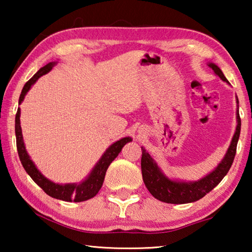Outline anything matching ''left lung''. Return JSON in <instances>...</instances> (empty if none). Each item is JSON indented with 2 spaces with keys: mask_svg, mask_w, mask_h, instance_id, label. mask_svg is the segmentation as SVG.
<instances>
[{
  "mask_svg": "<svg viewBox=\"0 0 252 252\" xmlns=\"http://www.w3.org/2000/svg\"><path fill=\"white\" fill-rule=\"evenodd\" d=\"M209 66L215 71V73L218 75L221 80L224 81V82H228V80L225 79L222 71H221L218 66L213 64V63H210ZM237 121L238 125L236 133L233 135L231 144H230L227 155L224 156L223 160L220 162L215 171H212L211 173H209L207 177H204L201 180H198L195 182H177L169 180L164 174H162L160 169L158 168V165L156 164V162L153 161L150 155L146 151V149L142 148V178L144 185H146L148 190L150 191V193L153 197L160 200L162 202L167 203H189L194 202L197 201V200L203 198L207 193L210 192L213 188L218 186L221 180L224 178L225 174L228 173L229 169L231 168L234 160V156H236L237 143L241 130V120L240 116H239V111L237 112Z\"/></svg>",
  "mask_w": 252,
  "mask_h": 252,
  "instance_id": "obj_1",
  "label": "left lung"
}]
</instances>
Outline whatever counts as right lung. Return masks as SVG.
Masks as SVG:
<instances>
[{
  "label": "right lung",
  "instance_id": "right-lung-1",
  "mask_svg": "<svg viewBox=\"0 0 252 252\" xmlns=\"http://www.w3.org/2000/svg\"><path fill=\"white\" fill-rule=\"evenodd\" d=\"M54 64L55 62H50L43 67H41V69L37 71L27 83H25L20 95V104L21 102L24 100L25 94H27L28 91L31 89L32 85L36 82V80L39 79L40 76L46 74L49 71L52 70ZM15 136L16 148H18L20 161L21 163H22L23 168L25 169V171H27L29 176L33 179V181L40 188H42L44 192L46 194H49L50 197L70 202H81L94 197V195L99 192L102 185H103L105 172L106 170H108L111 162L118 157L125 144L132 141L131 138H123L121 140H119V141L114 142L111 147H109L108 150L104 152V155L101 157L100 161L97 162L94 169L92 170L90 176L88 177L87 180L80 183V185H55V183L48 180L44 176H42L41 172L36 169L35 165H34L32 160L30 159L27 150H25L22 130H21L20 126V109H18V112H16L15 116Z\"/></svg>",
  "mask_w": 252,
  "mask_h": 252
}]
</instances>
